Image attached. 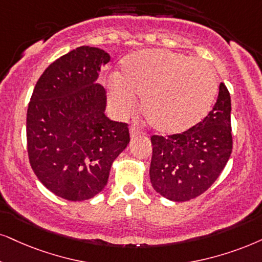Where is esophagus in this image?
Returning a JSON list of instances; mask_svg holds the SVG:
<instances>
[{
	"instance_id": "34e87169",
	"label": "esophagus",
	"mask_w": 262,
	"mask_h": 262,
	"mask_svg": "<svg viewBox=\"0 0 262 262\" xmlns=\"http://www.w3.org/2000/svg\"><path fill=\"white\" fill-rule=\"evenodd\" d=\"M142 132L141 129H139L138 127H135V125H133V127H130V137L132 138H137L139 137V135H141Z\"/></svg>"
}]
</instances>
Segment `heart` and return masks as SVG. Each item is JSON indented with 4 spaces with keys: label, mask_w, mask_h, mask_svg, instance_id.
Here are the masks:
<instances>
[{
    "label": "heart",
    "mask_w": 262,
    "mask_h": 262,
    "mask_svg": "<svg viewBox=\"0 0 262 262\" xmlns=\"http://www.w3.org/2000/svg\"><path fill=\"white\" fill-rule=\"evenodd\" d=\"M110 104L118 115L141 111L155 130L179 134L200 123L217 93V77L209 62L165 49H146L122 61L118 78L106 83Z\"/></svg>",
    "instance_id": "obj_1"
}]
</instances>
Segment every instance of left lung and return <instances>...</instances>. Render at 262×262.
<instances>
[{"label":"left lung","instance_id":"1","mask_svg":"<svg viewBox=\"0 0 262 262\" xmlns=\"http://www.w3.org/2000/svg\"><path fill=\"white\" fill-rule=\"evenodd\" d=\"M231 132V97L221 82L214 107L200 123L183 133L151 137L150 179L156 192L175 202L201 196L230 158Z\"/></svg>","mask_w":262,"mask_h":262}]
</instances>
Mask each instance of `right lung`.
<instances>
[{"label":"right lung","mask_w":262,"mask_h":262,"mask_svg":"<svg viewBox=\"0 0 262 262\" xmlns=\"http://www.w3.org/2000/svg\"><path fill=\"white\" fill-rule=\"evenodd\" d=\"M110 55L82 46L38 78L26 114L28 155L38 180L68 201L104 190L112 162L127 147L128 123L105 116V89L97 83Z\"/></svg>","instance_id":"right-lung-1"}]
</instances>
